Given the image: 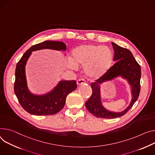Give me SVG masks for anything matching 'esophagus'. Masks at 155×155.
Instances as JSON below:
<instances>
[{
  "instance_id": "esophagus-1",
  "label": "esophagus",
  "mask_w": 155,
  "mask_h": 155,
  "mask_svg": "<svg viewBox=\"0 0 155 155\" xmlns=\"http://www.w3.org/2000/svg\"><path fill=\"white\" fill-rule=\"evenodd\" d=\"M84 83H85V80H83V79H79L77 81V84L78 86L81 85H82V84H84Z\"/></svg>"
}]
</instances>
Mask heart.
Segmentation results:
<instances>
[{"label":"heart","mask_w":155,"mask_h":155,"mask_svg":"<svg viewBox=\"0 0 155 155\" xmlns=\"http://www.w3.org/2000/svg\"><path fill=\"white\" fill-rule=\"evenodd\" d=\"M68 67L77 70L83 65L85 75L90 78H98L105 75L113 62V53L107 46L93 44L81 45L75 48L71 53Z\"/></svg>","instance_id":"obj_1"}]
</instances>
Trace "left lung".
<instances>
[{
    "label": "left lung",
    "instance_id": "left-lung-1",
    "mask_svg": "<svg viewBox=\"0 0 155 155\" xmlns=\"http://www.w3.org/2000/svg\"><path fill=\"white\" fill-rule=\"evenodd\" d=\"M112 45L114 51V61L116 62L105 75L91 84L93 93L85 103V106L88 111L97 117L114 119L122 116L137 101L140 91L141 68L133 54L129 49L122 48L114 43H112ZM117 77L125 79L128 83L132 95L130 105L120 112L111 111L105 108L102 103L101 94V85L104 82Z\"/></svg>",
    "mask_w": 155,
    "mask_h": 155
}]
</instances>
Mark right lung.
Here are the masks:
<instances>
[{"mask_svg": "<svg viewBox=\"0 0 155 155\" xmlns=\"http://www.w3.org/2000/svg\"><path fill=\"white\" fill-rule=\"evenodd\" d=\"M66 51V45L61 41H45L31 46L23 55L15 70L14 91L22 107L28 113L35 116L53 115L65 106L67 96L77 88L76 81L61 80L50 91L43 94H34L28 87L26 65L32 52L42 49Z\"/></svg>", "mask_w": 155, "mask_h": 155, "instance_id": "add662e5", "label": "right lung"}]
</instances>
